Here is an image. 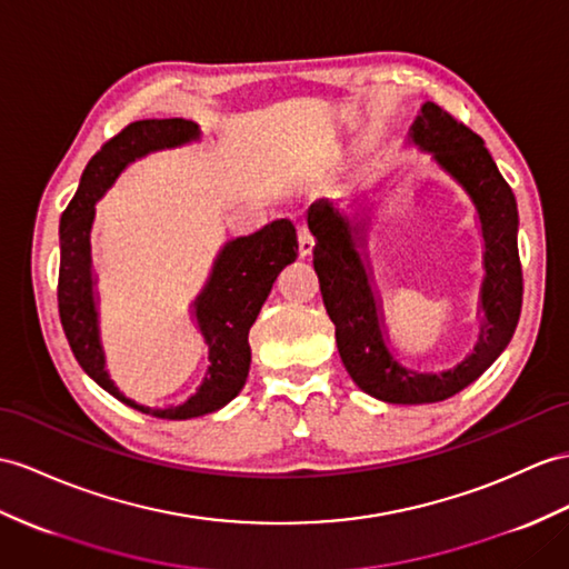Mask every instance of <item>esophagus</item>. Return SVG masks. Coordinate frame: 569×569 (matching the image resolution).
Wrapping results in <instances>:
<instances>
[{
  "label": "esophagus",
  "instance_id": "esophagus-1",
  "mask_svg": "<svg viewBox=\"0 0 569 569\" xmlns=\"http://www.w3.org/2000/svg\"><path fill=\"white\" fill-rule=\"evenodd\" d=\"M297 237H299V256L307 258L313 251V233L309 229V224H299L297 227Z\"/></svg>",
  "mask_w": 569,
  "mask_h": 569
}]
</instances>
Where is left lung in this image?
I'll return each mask as SVG.
<instances>
[{
    "label": "left lung",
    "mask_w": 569,
    "mask_h": 569,
    "mask_svg": "<svg viewBox=\"0 0 569 569\" xmlns=\"http://www.w3.org/2000/svg\"><path fill=\"white\" fill-rule=\"evenodd\" d=\"M410 142L429 151L439 169L468 192L480 219L485 243L480 311L485 318L476 348L463 362L439 373L415 371L398 362L386 345L381 303L371 289L367 260L359 253L365 248V227L350 224L328 200L309 207V229L316 237L313 270L326 311L336 323L342 365L365 393L396 406L437 403L473 383L515 336L523 297L517 200L485 142L432 101L415 118Z\"/></svg>",
    "instance_id": "obj_1"
}]
</instances>
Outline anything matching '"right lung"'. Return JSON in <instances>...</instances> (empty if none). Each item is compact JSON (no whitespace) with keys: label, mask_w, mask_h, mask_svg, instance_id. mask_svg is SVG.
Wrapping results in <instances>:
<instances>
[{"label":"right lung","mask_w":569,"mask_h":569,"mask_svg":"<svg viewBox=\"0 0 569 569\" xmlns=\"http://www.w3.org/2000/svg\"><path fill=\"white\" fill-rule=\"evenodd\" d=\"M200 140L198 122L183 118L137 120L96 151L79 180V190L60 219V280L58 307L64 336L79 367L116 396L120 403L161 420H190L224 408L243 389L251 369L248 330L256 323L272 282L284 266L295 262L299 243L297 229L289 219H277L251 237H239L221 248L210 280L192 301V316L204 338L207 367L204 381L186 403L169 408H149L118 391L106 371V355L96 309L93 270H91V224L96 202L116 183L124 166L151 151L173 149Z\"/></svg>","instance_id":"1"}]
</instances>
